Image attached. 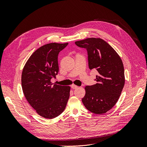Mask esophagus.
Returning <instances> with one entry per match:
<instances>
[{
	"instance_id": "esophagus-1",
	"label": "esophagus",
	"mask_w": 147,
	"mask_h": 147,
	"mask_svg": "<svg viewBox=\"0 0 147 147\" xmlns=\"http://www.w3.org/2000/svg\"><path fill=\"white\" fill-rule=\"evenodd\" d=\"M71 88H72L73 90H74V89H77L78 88V86H77V85H75V84H72V86H71Z\"/></svg>"
}]
</instances>
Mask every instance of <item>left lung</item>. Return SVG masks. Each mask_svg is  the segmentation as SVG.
<instances>
[{"label":"left lung","instance_id":"left-lung-1","mask_svg":"<svg viewBox=\"0 0 147 147\" xmlns=\"http://www.w3.org/2000/svg\"><path fill=\"white\" fill-rule=\"evenodd\" d=\"M75 43L86 49L89 68L98 72L97 83L84 88L86 94L82 102L93 113H105L116 104L124 85L122 60L116 51L102 38H88Z\"/></svg>","mask_w":147,"mask_h":147}]
</instances>
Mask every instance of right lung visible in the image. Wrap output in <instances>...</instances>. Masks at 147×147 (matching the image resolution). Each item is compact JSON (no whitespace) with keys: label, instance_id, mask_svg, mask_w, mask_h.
Listing matches in <instances>:
<instances>
[{"label":"right lung","instance_id":"obj_1","mask_svg":"<svg viewBox=\"0 0 147 147\" xmlns=\"http://www.w3.org/2000/svg\"><path fill=\"white\" fill-rule=\"evenodd\" d=\"M68 43H51L40 47L26 62L21 75L26 99L41 117L53 119L64 112L70 87L53 84L52 78L59 72L57 56Z\"/></svg>","mask_w":147,"mask_h":147}]
</instances>
